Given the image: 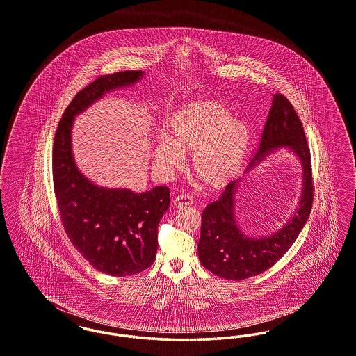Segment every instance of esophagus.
I'll use <instances>...</instances> for the list:
<instances>
[{"instance_id":"esophagus-1","label":"esophagus","mask_w":356,"mask_h":356,"mask_svg":"<svg viewBox=\"0 0 356 356\" xmlns=\"http://www.w3.org/2000/svg\"><path fill=\"white\" fill-rule=\"evenodd\" d=\"M190 204H193V197H190V195H187V194L178 195V197H175V200L172 201V206H174L175 209H182V207L190 206Z\"/></svg>"}]
</instances>
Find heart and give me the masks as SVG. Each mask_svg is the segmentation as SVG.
<instances>
[{
    "label": "heart",
    "instance_id": "obj_1",
    "mask_svg": "<svg viewBox=\"0 0 356 356\" xmlns=\"http://www.w3.org/2000/svg\"><path fill=\"white\" fill-rule=\"evenodd\" d=\"M250 143V127L220 102L195 101L178 110L169 124V139L154 147L162 170H179L184 155H193L191 170L200 185L216 190L229 185L242 169Z\"/></svg>",
    "mask_w": 356,
    "mask_h": 356
}]
</instances>
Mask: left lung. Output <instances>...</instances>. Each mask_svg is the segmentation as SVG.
<instances>
[{
  "label": "left lung",
  "instance_id": "1",
  "mask_svg": "<svg viewBox=\"0 0 356 356\" xmlns=\"http://www.w3.org/2000/svg\"><path fill=\"white\" fill-rule=\"evenodd\" d=\"M279 147H287L294 152L303 172L299 206L282 229L268 236L250 238L238 227L235 202L242 178L227 186L220 198L210 203L202 213L200 261L209 271L220 278L243 280L262 274L294 245L307 222L314 201L309 145L294 106L283 94L277 93L273 95V105L263 127L258 149L246 172Z\"/></svg>",
  "mask_w": 356,
  "mask_h": 356
}]
</instances>
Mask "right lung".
<instances>
[{
  "label": "right lung",
  "instance_id": "add662e5",
  "mask_svg": "<svg viewBox=\"0 0 356 356\" xmlns=\"http://www.w3.org/2000/svg\"><path fill=\"white\" fill-rule=\"evenodd\" d=\"M143 77L140 70L98 77L63 111L53 145V185L70 242L95 270L113 277L142 273L154 262L158 223L170 206L166 186L145 193L94 185L78 170L72 150L74 118L95 101Z\"/></svg>",
  "mask_w": 356,
  "mask_h": 356
}]
</instances>
